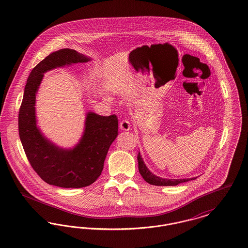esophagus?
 Returning a JSON list of instances; mask_svg holds the SVG:
<instances>
[{
    "label": "esophagus",
    "instance_id": "obj_1",
    "mask_svg": "<svg viewBox=\"0 0 248 248\" xmlns=\"http://www.w3.org/2000/svg\"><path fill=\"white\" fill-rule=\"evenodd\" d=\"M130 127H131V124H130L129 121H127V120H123L120 123V129L123 130V131H128L130 130Z\"/></svg>",
    "mask_w": 248,
    "mask_h": 248
}]
</instances>
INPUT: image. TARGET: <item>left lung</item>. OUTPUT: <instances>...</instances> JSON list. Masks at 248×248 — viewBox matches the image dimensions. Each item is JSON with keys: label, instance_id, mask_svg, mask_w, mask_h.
<instances>
[{"label": "left lung", "instance_id": "obj_1", "mask_svg": "<svg viewBox=\"0 0 248 248\" xmlns=\"http://www.w3.org/2000/svg\"><path fill=\"white\" fill-rule=\"evenodd\" d=\"M138 162H139V170L140 173L141 174L142 177L150 184L155 185V186H177L180 183L187 182L189 180L196 179V177H191V178H177V179H169V178H163V177H158L154 175L150 171V169L145 165L143 159H142L141 154L139 152L138 154Z\"/></svg>", "mask_w": 248, "mask_h": 248}]
</instances>
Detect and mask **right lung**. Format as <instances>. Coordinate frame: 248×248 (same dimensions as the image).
<instances>
[{
  "label": "right lung",
  "instance_id": "right-lung-1",
  "mask_svg": "<svg viewBox=\"0 0 248 248\" xmlns=\"http://www.w3.org/2000/svg\"><path fill=\"white\" fill-rule=\"evenodd\" d=\"M91 58L69 48L51 53L29 75L18 115V131L25 154L36 173L60 188H83L100 176L108 151L118 136L115 114L101 116L87 111L83 135L72 148H62L41 131L36 117V95L45 73Z\"/></svg>",
  "mask_w": 248,
  "mask_h": 248
}]
</instances>
